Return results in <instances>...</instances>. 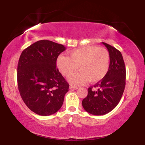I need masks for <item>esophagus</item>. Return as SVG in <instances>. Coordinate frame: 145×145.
I'll use <instances>...</instances> for the list:
<instances>
[{"instance_id": "34e87169", "label": "esophagus", "mask_w": 145, "mask_h": 145, "mask_svg": "<svg viewBox=\"0 0 145 145\" xmlns=\"http://www.w3.org/2000/svg\"><path fill=\"white\" fill-rule=\"evenodd\" d=\"M70 89H77L78 87L77 86H70Z\"/></svg>"}]
</instances>
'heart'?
Returning a JSON list of instances; mask_svg holds the SVG:
<instances>
[{
  "label": "heart",
  "instance_id": "heart-1",
  "mask_svg": "<svg viewBox=\"0 0 145 145\" xmlns=\"http://www.w3.org/2000/svg\"><path fill=\"white\" fill-rule=\"evenodd\" d=\"M69 57L61 55L57 59V67L64 76L69 77L75 71L80 72L69 78L73 84L87 82L95 83L101 80L108 72L110 56L107 49L96 46H87L69 52Z\"/></svg>",
  "mask_w": 145,
  "mask_h": 145
}]
</instances>
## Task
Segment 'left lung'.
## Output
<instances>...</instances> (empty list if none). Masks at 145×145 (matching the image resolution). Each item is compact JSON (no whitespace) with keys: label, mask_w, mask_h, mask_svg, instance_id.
<instances>
[{"label":"left lung","mask_w":145,"mask_h":145,"mask_svg":"<svg viewBox=\"0 0 145 145\" xmlns=\"http://www.w3.org/2000/svg\"><path fill=\"white\" fill-rule=\"evenodd\" d=\"M110 56L108 72L104 78L89 87L88 95L82 102L86 111L93 115H104L111 112L118 104L125 87L126 69L121 52L106 43Z\"/></svg>","instance_id":"1"}]
</instances>
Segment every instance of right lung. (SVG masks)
Returning <instances> with one entry per match:
<instances>
[{"mask_svg":"<svg viewBox=\"0 0 145 145\" xmlns=\"http://www.w3.org/2000/svg\"><path fill=\"white\" fill-rule=\"evenodd\" d=\"M65 46L40 40L22 52L17 68L18 90L32 111L49 116L62 106L69 84L56 68V61Z\"/></svg>","mask_w":145,"mask_h":145,"instance_id":"1","label":"right lung"}]
</instances>
